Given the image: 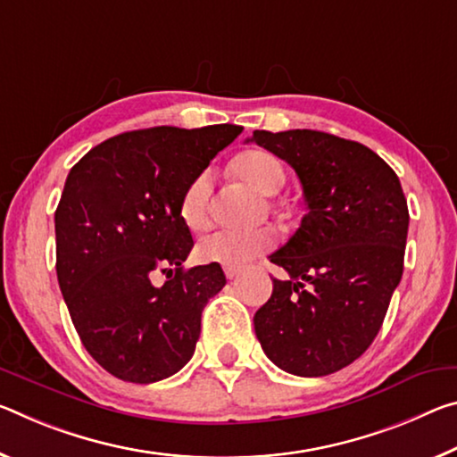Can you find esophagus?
<instances>
[{"instance_id":"esophagus-1","label":"esophagus","mask_w":457,"mask_h":457,"mask_svg":"<svg viewBox=\"0 0 457 457\" xmlns=\"http://www.w3.org/2000/svg\"><path fill=\"white\" fill-rule=\"evenodd\" d=\"M226 277L229 280H234L236 277H240V268H226Z\"/></svg>"}]
</instances>
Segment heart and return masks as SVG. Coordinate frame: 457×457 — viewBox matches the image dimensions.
I'll return each instance as SVG.
<instances>
[{
    "label": "heart",
    "instance_id": "1",
    "mask_svg": "<svg viewBox=\"0 0 457 457\" xmlns=\"http://www.w3.org/2000/svg\"><path fill=\"white\" fill-rule=\"evenodd\" d=\"M231 170L258 193L274 195L285 185L287 172L277 156L266 150H245L231 162ZM213 191V172L205 169L185 187L179 201V217L191 231H199L209 221V197ZM277 244V234L268 228L256 229H217L197 244L201 262L242 268Z\"/></svg>",
    "mask_w": 457,
    "mask_h": 457
}]
</instances>
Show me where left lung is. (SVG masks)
<instances>
[{"mask_svg":"<svg viewBox=\"0 0 457 457\" xmlns=\"http://www.w3.org/2000/svg\"><path fill=\"white\" fill-rule=\"evenodd\" d=\"M248 142L293 166L307 205L301 228L270 256L288 280H272L256 337L280 370L333 374L370 347L401 282L409 229L401 180L364 144L317 129H256Z\"/></svg>","mask_w":457,"mask_h":457,"instance_id":"8db88e82","label":"left lung"}]
</instances>
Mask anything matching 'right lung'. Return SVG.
Returning a JSON list of instances; mask_svg holds the SVG:
<instances>
[{
    "instance_id": "1",
    "label": "right lung",
    "mask_w": 457,
    "mask_h": 457,
    "mask_svg": "<svg viewBox=\"0 0 457 457\" xmlns=\"http://www.w3.org/2000/svg\"><path fill=\"white\" fill-rule=\"evenodd\" d=\"M242 126H158L97 144L72 166L54 213L56 277L85 350L115 378L150 385L191 360L220 264L193 248L179 201ZM167 274L156 287L151 277Z\"/></svg>"
}]
</instances>
